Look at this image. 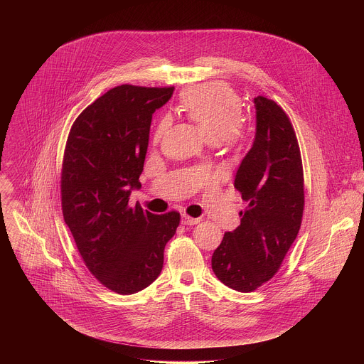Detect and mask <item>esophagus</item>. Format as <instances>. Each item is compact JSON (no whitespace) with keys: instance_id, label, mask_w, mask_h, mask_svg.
Wrapping results in <instances>:
<instances>
[{"instance_id":"esophagus-1","label":"esophagus","mask_w":364,"mask_h":364,"mask_svg":"<svg viewBox=\"0 0 364 364\" xmlns=\"http://www.w3.org/2000/svg\"><path fill=\"white\" fill-rule=\"evenodd\" d=\"M198 223H200V218H193V217H191L188 214H182V224H185V225H195Z\"/></svg>"}]
</instances>
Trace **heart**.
<instances>
[{
	"mask_svg": "<svg viewBox=\"0 0 364 364\" xmlns=\"http://www.w3.org/2000/svg\"><path fill=\"white\" fill-rule=\"evenodd\" d=\"M186 114L202 129L210 141L237 139L242 120V104L238 94L223 82H211L186 91L181 101ZM168 119L158 123L156 139L168 127Z\"/></svg>",
	"mask_w": 364,
	"mask_h": 364,
	"instance_id": "1",
	"label": "heart"
}]
</instances>
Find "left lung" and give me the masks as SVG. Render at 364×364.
<instances>
[{"instance_id":"obj_1","label":"left lung","mask_w":364,"mask_h":364,"mask_svg":"<svg viewBox=\"0 0 364 364\" xmlns=\"http://www.w3.org/2000/svg\"><path fill=\"white\" fill-rule=\"evenodd\" d=\"M254 104L255 140L234 181L248 206L211 257L217 279L241 293L276 274L297 238L304 210L303 162L290 119L272 100L257 97Z\"/></svg>"}]
</instances>
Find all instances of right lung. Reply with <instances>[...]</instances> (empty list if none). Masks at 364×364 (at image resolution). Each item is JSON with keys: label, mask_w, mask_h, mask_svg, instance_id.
Wrapping results in <instances>:
<instances>
[{"label": "right lung", "mask_w": 364, "mask_h": 364, "mask_svg": "<svg viewBox=\"0 0 364 364\" xmlns=\"http://www.w3.org/2000/svg\"><path fill=\"white\" fill-rule=\"evenodd\" d=\"M173 87L119 85L75 119L61 171V208L90 272L119 294H134L159 276L164 250L181 215L129 206L141 186L153 113Z\"/></svg>", "instance_id": "right-lung-1"}]
</instances>
